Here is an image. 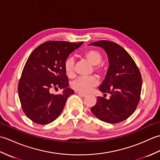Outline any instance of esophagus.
Here are the masks:
<instances>
[{
  "label": "esophagus",
  "mask_w": 160,
  "mask_h": 160,
  "mask_svg": "<svg viewBox=\"0 0 160 160\" xmlns=\"http://www.w3.org/2000/svg\"><path fill=\"white\" fill-rule=\"evenodd\" d=\"M76 93H78V95H79L80 96L83 97V98L87 96V94H85V93H80V92H77V91H76Z\"/></svg>",
  "instance_id": "1"
}]
</instances>
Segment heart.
<instances>
[{
	"mask_svg": "<svg viewBox=\"0 0 160 160\" xmlns=\"http://www.w3.org/2000/svg\"><path fill=\"white\" fill-rule=\"evenodd\" d=\"M84 56L89 62L94 65V70L98 73L102 72V67L99 65L102 60L101 53L96 49H89L84 53ZM75 59L73 57H68L64 61V69L66 75L69 78H73L75 75ZM99 81L96 76L88 78L80 77L71 83V87L77 92L87 93L90 92L94 87L98 86Z\"/></svg>",
	"mask_w": 160,
	"mask_h": 160,
	"instance_id": "heart-1",
	"label": "heart"
}]
</instances>
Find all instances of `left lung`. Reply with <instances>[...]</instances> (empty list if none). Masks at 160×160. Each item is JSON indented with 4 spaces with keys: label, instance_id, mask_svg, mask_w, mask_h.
I'll return each instance as SVG.
<instances>
[{
    "label": "left lung",
    "instance_id": "left-lung-1",
    "mask_svg": "<svg viewBox=\"0 0 160 160\" xmlns=\"http://www.w3.org/2000/svg\"><path fill=\"white\" fill-rule=\"evenodd\" d=\"M89 45L100 47L107 54L109 65L99 90L104 96L111 94L109 99L98 97L91 111L102 121L119 123L134 113L140 102L142 85L140 70L127 51L116 43L99 40Z\"/></svg>",
    "mask_w": 160,
    "mask_h": 160
}]
</instances>
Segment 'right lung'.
<instances>
[{
	"label": "right lung",
	"mask_w": 160,
	"mask_h": 160,
	"mask_svg": "<svg viewBox=\"0 0 160 160\" xmlns=\"http://www.w3.org/2000/svg\"><path fill=\"white\" fill-rule=\"evenodd\" d=\"M83 42L47 41L30 54L23 68L18 87V96L24 113L39 124H47L59 116L67 98L74 93L68 87L64 61ZM63 89L61 94L50 93L53 88Z\"/></svg>",
	"instance_id": "right-lung-1"
}]
</instances>
